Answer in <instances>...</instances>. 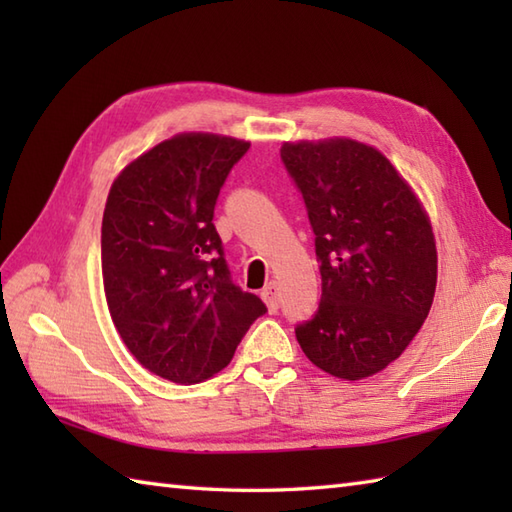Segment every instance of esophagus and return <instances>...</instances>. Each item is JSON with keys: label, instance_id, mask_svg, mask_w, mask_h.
I'll return each instance as SVG.
<instances>
[{"label": "esophagus", "instance_id": "34e87169", "mask_svg": "<svg viewBox=\"0 0 512 512\" xmlns=\"http://www.w3.org/2000/svg\"><path fill=\"white\" fill-rule=\"evenodd\" d=\"M262 299H264L266 308L270 312L279 310V286H277V281H270V284L262 290Z\"/></svg>", "mask_w": 512, "mask_h": 512}]
</instances>
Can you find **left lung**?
<instances>
[{"label": "left lung", "instance_id": "obj_1", "mask_svg": "<svg viewBox=\"0 0 512 512\" xmlns=\"http://www.w3.org/2000/svg\"><path fill=\"white\" fill-rule=\"evenodd\" d=\"M281 160L306 202L321 270L319 310L295 330L301 350L343 380L383 372L436 295L429 215L396 167L354 138L284 143Z\"/></svg>", "mask_w": 512, "mask_h": 512}]
</instances>
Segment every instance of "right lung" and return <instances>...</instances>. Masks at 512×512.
<instances>
[{
  "label": "right lung",
  "instance_id": "right-lung-1",
  "mask_svg": "<svg viewBox=\"0 0 512 512\" xmlns=\"http://www.w3.org/2000/svg\"><path fill=\"white\" fill-rule=\"evenodd\" d=\"M242 138L184 132L129 162L112 182L101 228L103 288L136 361L193 385L231 363L262 299L239 290L213 226L215 200Z\"/></svg>",
  "mask_w": 512,
  "mask_h": 512
}]
</instances>
